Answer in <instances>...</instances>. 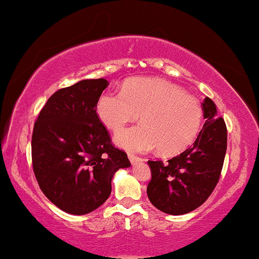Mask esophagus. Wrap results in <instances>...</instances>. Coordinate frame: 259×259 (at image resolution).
I'll list each match as a JSON object with an SVG mask.
<instances>
[{
  "label": "esophagus",
  "mask_w": 259,
  "mask_h": 259,
  "mask_svg": "<svg viewBox=\"0 0 259 259\" xmlns=\"http://www.w3.org/2000/svg\"><path fill=\"white\" fill-rule=\"evenodd\" d=\"M128 158H130V162L132 163V165H137L138 163H140V162H142V158H140V157H138V156H135V155H132V154H130L128 155Z\"/></svg>",
  "instance_id": "obj_1"
}]
</instances>
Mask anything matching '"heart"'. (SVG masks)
<instances>
[{"label":"heart","instance_id":"heart-1","mask_svg":"<svg viewBox=\"0 0 259 259\" xmlns=\"http://www.w3.org/2000/svg\"><path fill=\"white\" fill-rule=\"evenodd\" d=\"M141 113V124L122 131L114 142L133 152L158 148L163 155H177L192 145L200 132L203 110L181 87L158 78H132L120 93H105L97 102L101 121L119 132Z\"/></svg>","mask_w":259,"mask_h":259}]
</instances>
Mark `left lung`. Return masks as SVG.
Segmentation results:
<instances>
[{
  "mask_svg": "<svg viewBox=\"0 0 259 259\" xmlns=\"http://www.w3.org/2000/svg\"><path fill=\"white\" fill-rule=\"evenodd\" d=\"M202 109L205 122L192 147L167 163L148 160L151 180L147 195L152 205L167 214L197 209L219 181L227 148L226 124L209 97L203 101Z\"/></svg>",
  "mask_w": 259,
  "mask_h": 259,
  "instance_id": "obj_1",
  "label": "left lung"
}]
</instances>
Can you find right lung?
<instances>
[{"label":"right lung","instance_id":"right-lung-1","mask_svg":"<svg viewBox=\"0 0 259 259\" xmlns=\"http://www.w3.org/2000/svg\"><path fill=\"white\" fill-rule=\"evenodd\" d=\"M105 79L81 80L49 97L34 124L32 163L47 198L71 214L96 210L111 194L113 175L130 167L96 113Z\"/></svg>","mask_w":259,"mask_h":259}]
</instances>
